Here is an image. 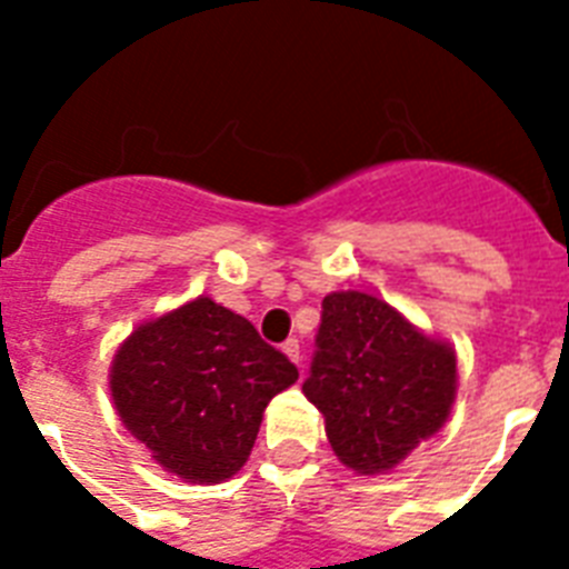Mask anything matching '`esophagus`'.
<instances>
[{
    "instance_id": "obj_1",
    "label": "esophagus",
    "mask_w": 569,
    "mask_h": 569,
    "mask_svg": "<svg viewBox=\"0 0 569 569\" xmlns=\"http://www.w3.org/2000/svg\"><path fill=\"white\" fill-rule=\"evenodd\" d=\"M283 355L289 357L295 366H301V346H298V339H286Z\"/></svg>"
}]
</instances>
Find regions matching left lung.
I'll return each instance as SVG.
<instances>
[{"label":"left lung","instance_id":"8db88e82","mask_svg":"<svg viewBox=\"0 0 569 569\" xmlns=\"http://www.w3.org/2000/svg\"><path fill=\"white\" fill-rule=\"evenodd\" d=\"M458 392V357L378 295L321 301L303 396L325 416L330 449L357 476H383L440 431Z\"/></svg>","mask_w":569,"mask_h":569}]
</instances>
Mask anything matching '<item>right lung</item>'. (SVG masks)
Returning <instances> with one entry per match:
<instances>
[{
  "label": "right lung",
  "mask_w": 569,
  "mask_h": 569,
  "mask_svg": "<svg viewBox=\"0 0 569 569\" xmlns=\"http://www.w3.org/2000/svg\"><path fill=\"white\" fill-rule=\"evenodd\" d=\"M295 380L248 319L200 295L120 342L109 389L123 428L164 472L221 485L248 463L268 401Z\"/></svg>",
  "instance_id": "right-lung-1"
}]
</instances>
